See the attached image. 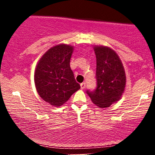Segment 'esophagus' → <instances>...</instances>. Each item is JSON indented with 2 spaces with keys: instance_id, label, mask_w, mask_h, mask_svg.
Masks as SVG:
<instances>
[{
  "instance_id": "34e87169",
  "label": "esophagus",
  "mask_w": 155,
  "mask_h": 155,
  "mask_svg": "<svg viewBox=\"0 0 155 155\" xmlns=\"http://www.w3.org/2000/svg\"><path fill=\"white\" fill-rule=\"evenodd\" d=\"M80 86H81V89H82V90H84V89L85 88V87H86V83H85V82L81 83V84H80Z\"/></svg>"
}]
</instances>
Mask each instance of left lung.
Instances as JSON below:
<instances>
[{
	"label": "left lung",
	"mask_w": 155,
	"mask_h": 155,
	"mask_svg": "<svg viewBox=\"0 0 155 155\" xmlns=\"http://www.w3.org/2000/svg\"><path fill=\"white\" fill-rule=\"evenodd\" d=\"M96 55V81L94 91L87 90L94 104L109 107L120 99L124 92L126 76L123 65L113 49L104 46L94 47Z\"/></svg>",
	"instance_id": "1"
}]
</instances>
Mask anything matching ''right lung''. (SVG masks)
I'll list each match as a JSON object with an SVG mask.
<instances>
[{
  "instance_id": "obj_1",
  "label": "right lung",
  "mask_w": 155,
  "mask_h": 155,
  "mask_svg": "<svg viewBox=\"0 0 155 155\" xmlns=\"http://www.w3.org/2000/svg\"><path fill=\"white\" fill-rule=\"evenodd\" d=\"M73 51L71 45L54 46L41 57L35 68L37 92L44 101L55 107L65 104L81 87L70 67Z\"/></svg>"
}]
</instances>
